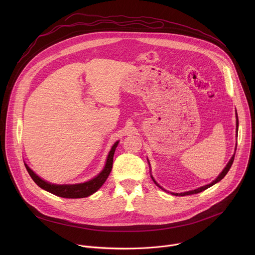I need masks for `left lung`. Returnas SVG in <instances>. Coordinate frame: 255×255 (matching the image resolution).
Returning a JSON list of instances; mask_svg holds the SVG:
<instances>
[{"label":"left lung","instance_id":"left-lung-1","mask_svg":"<svg viewBox=\"0 0 255 255\" xmlns=\"http://www.w3.org/2000/svg\"><path fill=\"white\" fill-rule=\"evenodd\" d=\"M236 115H237V113H236ZM236 129H237V132H238V117L236 116ZM234 157H235V154H233V156L231 157V159L229 160V162L227 163V165H226V167L223 169V171L219 174V176H218L214 181H212L211 184H209V185H206V186H204V187H201V188H199V189H196V190H194V191H190V192H186V193H180V194H174V193H172V195H174V196H189V195H194V194H199V193H201V192H203V191H205V190H207L208 188H210V187H212L213 185H215L216 183H218V181H220L226 174H227V172L229 171V169H230V167H231V165H232V163H233V161H234ZM152 177V176H151ZM152 179H153V177H152ZM153 181L154 183L160 188V189H162L156 181L153 179ZM162 190H164V189H162Z\"/></svg>","mask_w":255,"mask_h":255}]
</instances>
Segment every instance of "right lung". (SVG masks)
Returning a JSON list of instances; mask_svg holds the SVG:
<instances>
[{"mask_svg": "<svg viewBox=\"0 0 255 255\" xmlns=\"http://www.w3.org/2000/svg\"><path fill=\"white\" fill-rule=\"evenodd\" d=\"M118 141L113 145L111 151L109 152L106 165L104 169L99 173L96 177L93 179L87 181L84 184H78V185H52L47 183V181L41 179L37 174H36L31 168L25 163V167L32 177V179L35 181V184L41 189L55 195L61 198H67V199H80V198H86L94 193H96L106 181L109 174H110L113 166V157L114 152L118 145Z\"/></svg>", "mask_w": 255, "mask_h": 255, "instance_id": "1", "label": "right lung"}]
</instances>
